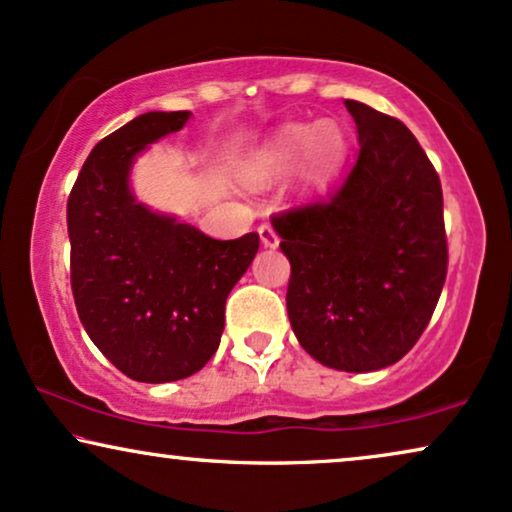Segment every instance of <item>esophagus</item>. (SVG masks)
Masks as SVG:
<instances>
[{
    "label": "esophagus",
    "instance_id": "34e87169",
    "mask_svg": "<svg viewBox=\"0 0 512 512\" xmlns=\"http://www.w3.org/2000/svg\"><path fill=\"white\" fill-rule=\"evenodd\" d=\"M258 235H261V244H263V247L275 249L277 244H280V237H277V232L272 230L270 225H261V228H258Z\"/></svg>",
    "mask_w": 512,
    "mask_h": 512
}]
</instances>
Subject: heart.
<instances>
[{
    "mask_svg": "<svg viewBox=\"0 0 512 512\" xmlns=\"http://www.w3.org/2000/svg\"><path fill=\"white\" fill-rule=\"evenodd\" d=\"M343 150L345 141L336 124H287L272 141L249 152L237 171L249 185H268L298 162V183L313 188L334 174Z\"/></svg>",
    "mask_w": 512,
    "mask_h": 512,
    "instance_id": "heart-1",
    "label": "heart"
}]
</instances>
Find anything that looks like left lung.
<instances>
[{
    "instance_id": "obj_1",
    "label": "left lung",
    "mask_w": 512,
    "mask_h": 512,
    "mask_svg": "<svg viewBox=\"0 0 512 512\" xmlns=\"http://www.w3.org/2000/svg\"><path fill=\"white\" fill-rule=\"evenodd\" d=\"M360 155L329 199L272 218L287 313L324 367L376 371L414 348L447 277L440 176L400 119L345 101Z\"/></svg>"
}]
</instances>
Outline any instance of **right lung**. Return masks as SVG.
<instances>
[{
	"mask_svg": "<svg viewBox=\"0 0 512 512\" xmlns=\"http://www.w3.org/2000/svg\"><path fill=\"white\" fill-rule=\"evenodd\" d=\"M192 112H145L86 157L68 199L70 280L86 334L134 381L169 383L207 364L225 301L254 261L258 235L214 240L138 202L131 167Z\"/></svg>",
	"mask_w": 512,
	"mask_h": 512,
	"instance_id": "obj_1",
	"label": "right lung"
}]
</instances>
